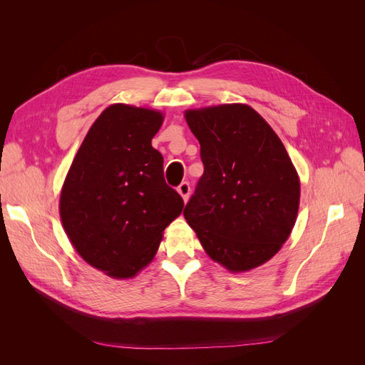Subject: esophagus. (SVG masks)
Here are the masks:
<instances>
[{"mask_svg": "<svg viewBox=\"0 0 365 365\" xmlns=\"http://www.w3.org/2000/svg\"><path fill=\"white\" fill-rule=\"evenodd\" d=\"M178 193L182 196V200L187 201L189 200V195H190V184L187 181H182L180 185H178Z\"/></svg>", "mask_w": 365, "mask_h": 365, "instance_id": "obj_1", "label": "esophagus"}]
</instances>
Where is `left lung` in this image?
I'll list each match as a JSON object with an SVG mask.
<instances>
[{"mask_svg":"<svg viewBox=\"0 0 365 365\" xmlns=\"http://www.w3.org/2000/svg\"><path fill=\"white\" fill-rule=\"evenodd\" d=\"M204 173L184 217L213 260L233 272L269 260L289 237L300 181L283 143L248 105L185 113Z\"/></svg>","mask_w":365,"mask_h":365,"instance_id":"left-lung-1","label":"left lung"}]
</instances>
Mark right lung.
Returning a JSON list of instances; mask_svg holds the SVG:
<instances>
[{
  "instance_id": "right-lung-1",
  "label": "right lung",
  "mask_w": 365,
  "mask_h": 365,
  "mask_svg": "<svg viewBox=\"0 0 365 365\" xmlns=\"http://www.w3.org/2000/svg\"><path fill=\"white\" fill-rule=\"evenodd\" d=\"M163 114L129 105L106 108L88 130L65 178L61 219L73 247L94 268L128 279L153 259L163 231L182 212L165 184L152 138Z\"/></svg>"
}]
</instances>
